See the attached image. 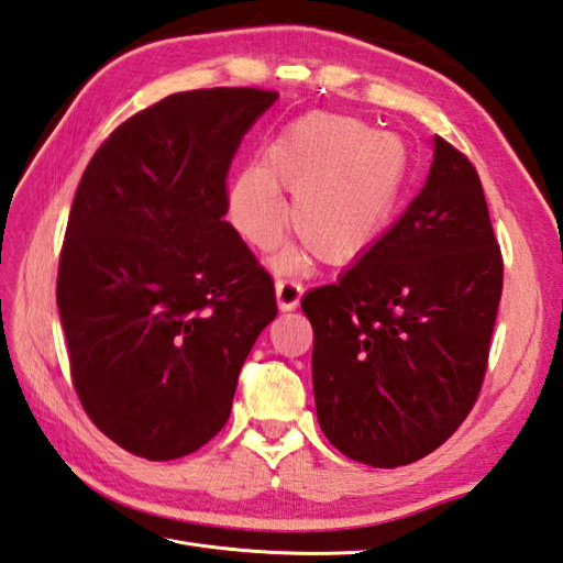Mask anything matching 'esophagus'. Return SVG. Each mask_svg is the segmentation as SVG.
Returning a JSON list of instances; mask_svg holds the SVG:
<instances>
[{
    "label": "esophagus",
    "instance_id": "1",
    "mask_svg": "<svg viewBox=\"0 0 563 563\" xmlns=\"http://www.w3.org/2000/svg\"><path fill=\"white\" fill-rule=\"evenodd\" d=\"M303 296V286L296 279H277V303L282 311H294Z\"/></svg>",
    "mask_w": 563,
    "mask_h": 563
}]
</instances>
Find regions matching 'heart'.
<instances>
[{"instance_id": "1", "label": "heart", "mask_w": 563, "mask_h": 563, "mask_svg": "<svg viewBox=\"0 0 563 563\" xmlns=\"http://www.w3.org/2000/svg\"><path fill=\"white\" fill-rule=\"evenodd\" d=\"M408 175L406 143L338 113H306L272 137L260 167L240 172L231 216L257 250L279 243L296 197L294 231L325 265H350L391 223Z\"/></svg>"}]
</instances>
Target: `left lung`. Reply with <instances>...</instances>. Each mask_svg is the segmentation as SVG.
Segmentation results:
<instances>
[{"instance_id":"obj_1","label":"left lung","mask_w":563,"mask_h":563,"mask_svg":"<svg viewBox=\"0 0 563 563\" xmlns=\"http://www.w3.org/2000/svg\"><path fill=\"white\" fill-rule=\"evenodd\" d=\"M503 255L478 172L434 135L426 187L335 284L301 301L332 446L376 468L428 456L484 386Z\"/></svg>"}]
</instances>
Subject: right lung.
I'll return each instance as SVG.
<instances>
[{"instance_id":"add662e5","label":"right lung","mask_w":563,"mask_h":563,"mask_svg":"<svg viewBox=\"0 0 563 563\" xmlns=\"http://www.w3.org/2000/svg\"><path fill=\"white\" fill-rule=\"evenodd\" d=\"M277 99L177 91L113 129L79 179L57 311L79 404L135 456L169 462L213 440L277 316L272 274L223 221L228 169Z\"/></svg>"}]
</instances>
